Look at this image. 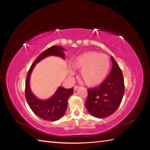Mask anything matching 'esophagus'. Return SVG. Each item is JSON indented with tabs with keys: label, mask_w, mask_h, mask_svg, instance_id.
Masks as SVG:
<instances>
[{
	"label": "esophagus",
	"mask_w": 150,
	"mask_h": 150,
	"mask_svg": "<svg viewBox=\"0 0 150 150\" xmlns=\"http://www.w3.org/2000/svg\"><path fill=\"white\" fill-rule=\"evenodd\" d=\"M74 88V91H76L77 90V89L79 88V86H75L74 88Z\"/></svg>",
	"instance_id": "obj_1"
}]
</instances>
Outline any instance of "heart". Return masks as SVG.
I'll return each instance as SVG.
<instances>
[{
    "mask_svg": "<svg viewBox=\"0 0 150 150\" xmlns=\"http://www.w3.org/2000/svg\"><path fill=\"white\" fill-rule=\"evenodd\" d=\"M110 65L109 57L94 51L78 55L71 62L73 68L81 70V80L88 86L101 84L109 73Z\"/></svg>",
    "mask_w": 150,
    "mask_h": 150,
    "instance_id": "1",
    "label": "heart"
}]
</instances>
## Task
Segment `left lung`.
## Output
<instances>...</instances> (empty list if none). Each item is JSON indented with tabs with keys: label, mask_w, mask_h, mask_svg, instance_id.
<instances>
[{
	"label": "left lung",
	"mask_w": 150,
	"mask_h": 150,
	"mask_svg": "<svg viewBox=\"0 0 150 150\" xmlns=\"http://www.w3.org/2000/svg\"><path fill=\"white\" fill-rule=\"evenodd\" d=\"M112 68L107 78L97 87L88 90L85 103L88 112L95 117L110 116L119 108L124 93V81L122 70L111 56Z\"/></svg>",
	"instance_id": "8db88e82"
}]
</instances>
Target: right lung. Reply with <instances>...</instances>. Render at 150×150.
I'll list each match as a JSON object with an SVG mask.
<instances>
[{"mask_svg": "<svg viewBox=\"0 0 150 150\" xmlns=\"http://www.w3.org/2000/svg\"><path fill=\"white\" fill-rule=\"evenodd\" d=\"M50 55L64 59V48L61 46H53L38 56L28 73L25 85V97L28 105L36 115L47 121H55L60 119L64 115L68 106V98L73 93V87L66 89L60 86L49 99L40 100L35 96L30 86V75L36 64Z\"/></svg>", "mask_w": 150, "mask_h": 150, "instance_id": "1", "label": "right lung"}]
</instances>
